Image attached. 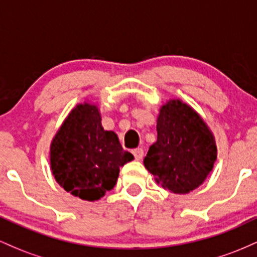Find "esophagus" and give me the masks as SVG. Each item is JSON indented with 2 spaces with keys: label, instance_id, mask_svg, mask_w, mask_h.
<instances>
[{
  "label": "esophagus",
  "instance_id": "esophagus-1",
  "mask_svg": "<svg viewBox=\"0 0 257 257\" xmlns=\"http://www.w3.org/2000/svg\"><path fill=\"white\" fill-rule=\"evenodd\" d=\"M133 155H134L135 159H138V161H140V159H143L144 157V150L143 149H135L133 150Z\"/></svg>",
  "mask_w": 257,
  "mask_h": 257
}]
</instances>
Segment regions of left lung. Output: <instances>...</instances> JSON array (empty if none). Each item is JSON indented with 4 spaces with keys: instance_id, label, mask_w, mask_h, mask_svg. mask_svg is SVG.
I'll use <instances>...</instances> for the list:
<instances>
[{
    "instance_id": "left-lung-1",
    "label": "left lung",
    "mask_w": 257,
    "mask_h": 257,
    "mask_svg": "<svg viewBox=\"0 0 257 257\" xmlns=\"http://www.w3.org/2000/svg\"><path fill=\"white\" fill-rule=\"evenodd\" d=\"M216 161V145L200 116L180 100L162 106L157 119V141L144 159L157 184L184 194L203 184Z\"/></svg>"
}]
</instances>
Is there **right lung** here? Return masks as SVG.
<instances>
[{
  "instance_id": "obj_1",
  "label": "right lung",
  "mask_w": 257,
  "mask_h": 257,
  "mask_svg": "<svg viewBox=\"0 0 257 257\" xmlns=\"http://www.w3.org/2000/svg\"><path fill=\"white\" fill-rule=\"evenodd\" d=\"M134 159L116 133L104 131L95 105H77L64 120L51 145V168L66 192L98 200L116 185L119 168Z\"/></svg>"
}]
</instances>
